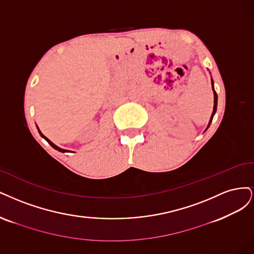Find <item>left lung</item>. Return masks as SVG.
Here are the masks:
<instances>
[{"instance_id":"obj_1","label":"left lung","mask_w":254,"mask_h":254,"mask_svg":"<svg viewBox=\"0 0 254 254\" xmlns=\"http://www.w3.org/2000/svg\"><path fill=\"white\" fill-rule=\"evenodd\" d=\"M212 88H213V92H214V106H213V113H212V115H211V119H210V122H209V126H210V124L212 122V119H213V116H214V114H215V112H216V106H217V95H216V93H215V91H214L213 82H212ZM209 126H208V127H209Z\"/></svg>"}]
</instances>
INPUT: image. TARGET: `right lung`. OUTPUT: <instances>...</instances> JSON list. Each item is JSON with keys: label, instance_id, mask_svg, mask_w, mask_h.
Returning <instances> with one entry per match:
<instances>
[{"label": "right lung", "instance_id": "add662e5", "mask_svg": "<svg viewBox=\"0 0 254 254\" xmlns=\"http://www.w3.org/2000/svg\"><path fill=\"white\" fill-rule=\"evenodd\" d=\"M39 133L41 134V136H42V137H43V138L45 139V140H46V141H47L48 143H50V144H51V145L53 146V148H54V149H56V150H58L59 152H63V153H64V152H66V150H63V149L59 148V146H57L56 144H54V143H53V142H52V141L50 140V139H48V138H46V137H45V136H44V135H43L42 133H41V132H40V130H39Z\"/></svg>", "mask_w": 254, "mask_h": 254}]
</instances>
